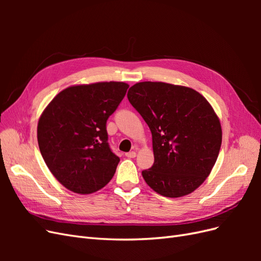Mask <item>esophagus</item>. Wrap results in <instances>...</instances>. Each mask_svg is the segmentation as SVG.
Wrapping results in <instances>:
<instances>
[{"label": "esophagus", "mask_w": 261, "mask_h": 261, "mask_svg": "<svg viewBox=\"0 0 261 261\" xmlns=\"http://www.w3.org/2000/svg\"><path fill=\"white\" fill-rule=\"evenodd\" d=\"M125 155L127 158H135L136 156V152L135 151H129V152H126Z\"/></svg>", "instance_id": "1"}]
</instances>
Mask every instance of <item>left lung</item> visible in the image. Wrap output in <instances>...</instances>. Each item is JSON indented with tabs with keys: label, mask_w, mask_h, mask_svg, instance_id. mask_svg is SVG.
Segmentation results:
<instances>
[{
	"label": "left lung",
	"mask_w": 261,
	"mask_h": 261,
	"mask_svg": "<svg viewBox=\"0 0 261 261\" xmlns=\"http://www.w3.org/2000/svg\"><path fill=\"white\" fill-rule=\"evenodd\" d=\"M127 98L152 134L154 163L141 172L146 183L171 198L194 192L210 174L222 143L209 102L192 88L153 82L134 85Z\"/></svg>",
	"instance_id": "obj_1"
}]
</instances>
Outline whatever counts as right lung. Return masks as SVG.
Returning <instances> with one entry per match:
<instances>
[{
    "label": "right lung",
    "instance_id": "right-lung-1",
    "mask_svg": "<svg viewBox=\"0 0 261 261\" xmlns=\"http://www.w3.org/2000/svg\"><path fill=\"white\" fill-rule=\"evenodd\" d=\"M125 83L68 87L43 111L37 136L49 170L62 185L77 194L105 187L120 162L108 143L107 121L127 91Z\"/></svg>",
    "mask_w": 261,
    "mask_h": 261
}]
</instances>
